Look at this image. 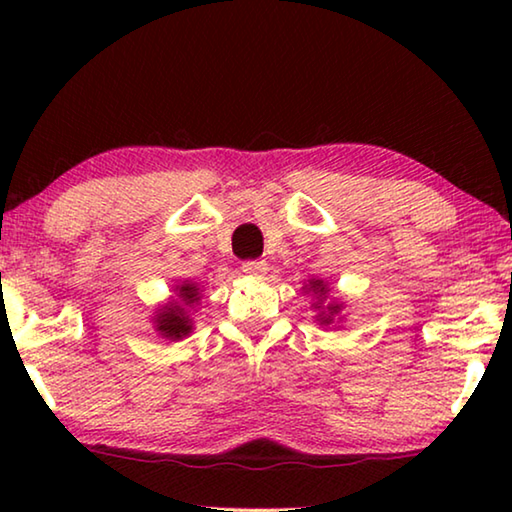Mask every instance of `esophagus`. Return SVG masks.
I'll list each match as a JSON object with an SVG mask.
<instances>
[{
	"label": "esophagus",
	"mask_w": 512,
	"mask_h": 512,
	"mask_svg": "<svg viewBox=\"0 0 512 512\" xmlns=\"http://www.w3.org/2000/svg\"><path fill=\"white\" fill-rule=\"evenodd\" d=\"M241 268H244V273L250 277H262L268 271L264 259H248V262H244V266Z\"/></svg>",
	"instance_id": "34e87169"
}]
</instances>
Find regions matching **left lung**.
Instances as JSON below:
<instances>
[{"instance_id": "obj_1", "label": "left lung", "mask_w": 512, "mask_h": 512, "mask_svg": "<svg viewBox=\"0 0 512 512\" xmlns=\"http://www.w3.org/2000/svg\"><path fill=\"white\" fill-rule=\"evenodd\" d=\"M302 289H305V293H311V296L316 298V302L311 307L318 309V316H316L318 325H325V327L332 325L334 318L341 314L345 305H343V302H339V300H332V302H327V305H323V302L327 300V293H329L327 282L325 280H318V277H311V280H307V284Z\"/></svg>"}]
</instances>
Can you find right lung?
I'll use <instances>...</instances> for the list:
<instances>
[{"mask_svg": "<svg viewBox=\"0 0 512 512\" xmlns=\"http://www.w3.org/2000/svg\"><path fill=\"white\" fill-rule=\"evenodd\" d=\"M201 291V284L192 280L173 284L176 298H171L169 302H164L160 309L153 311V327L162 339L183 341L185 336L192 334V309L201 302Z\"/></svg>", "mask_w": 512, "mask_h": 512, "instance_id": "1", "label": "right lung"}]
</instances>
